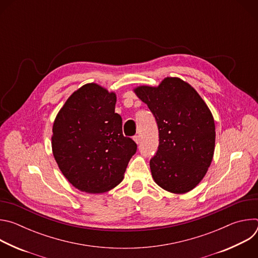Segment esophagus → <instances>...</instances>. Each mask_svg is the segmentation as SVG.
I'll return each instance as SVG.
<instances>
[{
    "mask_svg": "<svg viewBox=\"0 0 258 258\" xmlns=\"http://www.w3.org/2000/svg\"><path fill=\"white\" fill-rule=\"evenodd\" d=\"M134 141H135L137 144H140V136H135V137H134Z\"/></svg>",
    "mask_w": 258,
    "mask_h": 258,
    "instance_id": "esophagus-1",
    "label": "esophagus"
}]
</instances>
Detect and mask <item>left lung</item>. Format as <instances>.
Returning a JSON list of instances; mask_svg holds the SVG:
<instances>
[{"mask_svg": "<svg viewBox=\"0 0 258 258\" xmlns=\"http://www.w3.org/2000/svg\"><path fill=\"white\" fill-rule=\"evenodd\" d=\"M134 92L148 105L158 125V150L150 160L154 181L174 194L193 190L214 153L215 125L208 106L178 78H166L158 87L141 86Z\"/></svg>", "mask_w": 258, "mask_h": 258, "instance_id": "8db88e82", "label": "left lung"}]
</instances>
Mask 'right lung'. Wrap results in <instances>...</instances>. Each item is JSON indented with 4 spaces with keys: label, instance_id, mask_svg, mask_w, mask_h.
Returning <instances> with one entry per match:
<instances>
[{
    "label": "right lung",
    "instance_id": "1",
    "mask_svg": "<svg viewBox=\"0 0 258 258\" xmlns=\"http://www.w3.org/2000/svg\"><path fill=\"white\" fill-rule=\"evenodd\" d=\"M115 104V93L87 84L67 99L55 118L54 158L67 180L83 192L116 187L137 151V144L122 135Z\"/></svg>",
    "mask_w": 258,
    "mask_h": 258
}]
</instances>
